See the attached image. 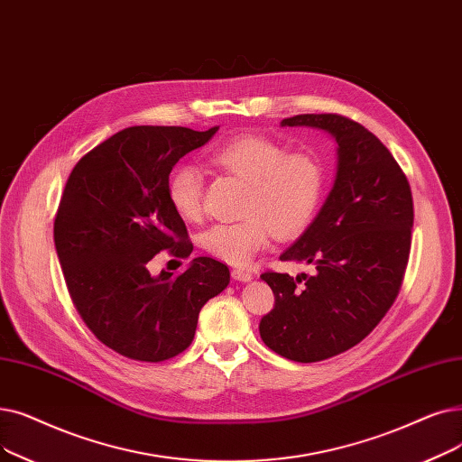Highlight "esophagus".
I'll return each instance as SVG.
<instances>
[{"label": "esophagus", "mask_w": 462, "mask_h": 462, "mask_svg": "<svg viewBox=\"0 0 462 462\" xmlns=\"http://www.w3.org/2000/svg\"><path fill=\"white\" fill-rule=\"evenodd\" d=\"M232 277L236 281H242V283H249V281L253 279V273L247 270H232Z\"/></svg>", "instance_id": "1"}]
</instances>
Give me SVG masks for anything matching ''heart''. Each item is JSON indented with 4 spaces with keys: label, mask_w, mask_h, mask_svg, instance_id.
I'll return each instance as SVG.
<instances>
[{
    "label": "heart",
    "mask_w": 462,
    "mask_h": 462,
    "mask_svg": "<svg viewBox=\"0 0 462 462\" xmlns=\"http://www.w3.org/2000/svg\"><path fill=\"white\" fill-rule=\"evenodd\" d=\"M211 160L247 183V218L215 225L202 237L211 256L245 266L268 245L272 232L289 239L310 226L327 187V170L315 154H289L285 145L249 134L218 145ZM168 196L179 217L190 223L199 220L204 211L202 170L192 164L179 166L170 175Z\"/></svg>",
    "instance_id": "b5f03b06"
}]
</instances>
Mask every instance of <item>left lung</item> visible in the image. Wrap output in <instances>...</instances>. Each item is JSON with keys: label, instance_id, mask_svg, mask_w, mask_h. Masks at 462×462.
Segmentation results:
<instances>
[{"label": "left lung", "instance_id": "8db88e82", "mask_svg": "<svg viewBox=\"0 0 462 462\" xmlns=\"http://www.w3.org/2000/svg\"><path fill=\"white\" fill-rule=\"evenodd\" d=\"M281 126L327 132L336 177L323 208L281 260L311 275L266 272L275 296L260 320L263 342L294 363H319L356 346L393 306L408 266L413 199L389 149L342 115H296Z\"/></svg>", "mask_w": 462, "mask_h": 462}]
</instances>
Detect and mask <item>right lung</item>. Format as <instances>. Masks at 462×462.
I'll return each mask as SVG.
<instances>
[{"mask_svg": "<svg viewBox=\"0 0 462 462\" xmlns=\"http://www.w3.org/2000/svg\"><path fill=\"white\" fill-rule=\"evenodd\" d=\"M218 126H132L94 147L73 168L54 220V245L73 304L99 342L134 360L160 363L194 339L198 315L230 283L228 266L198 256L181 275H152L149 260L192 244L168 181L187 152Z\"/></svg>", "mask_w": 462, "mask_h": 462, "instance_id": "right-lung-1", "label": "right lung"}]
</instances>
